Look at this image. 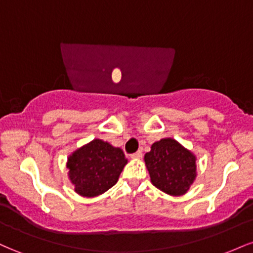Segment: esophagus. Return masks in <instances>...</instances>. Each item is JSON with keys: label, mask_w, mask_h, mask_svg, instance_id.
<instances>
[{"label": "esophagus", "mask_w": 253, "mask_h": 253, "mask_svg": "<svg viewBox=\"0 0 253 253\" xmlns=\"http://www.w3.org/2000/svg\"><path fill=\"white\" fill-rule=\"evenodd\" d=\"M130 157H132V158H134V159H140L141 157H143V152H141V151H136V152L132 153Z\"/></svg>", "instance_id": "obj_1"}]
</instances>
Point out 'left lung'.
<instances>
[{"label": "left lung", "mask_w": 253, "mask_h": 253, "mask_svg": "<svg viewBox=\"0 0 253 253\" xmlns=\"http://www.w3.org/2000/svg\"><path fill=\"white\" fill-rule=\"evenodd\" d=\"M195 156L171 138L162 139L145 155L151 182L169 195H183L196 177Z\"/></svg>", "instance_id": "8db88e82"}]
</instances>
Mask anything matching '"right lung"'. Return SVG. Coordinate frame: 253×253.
I'll use <instances>...</instances> for the list:
<instances>
[{"mask_svg":"<svg viewBox=\"0 0 253 253\" xmlns=\"http://www.w3.org/2000/svg\"><path fill=\"white\" fill-rule=\"evenodd\" d=\"M127 163L123 150L95 139L72 153L68 162L69 175L80 195H100L118 182Z\"/></svg>","mask_w":253,"mask_h":253,"instance_id":"obj_1","label":"right lung"}]
</instances>
